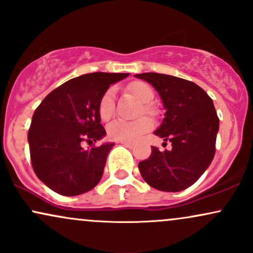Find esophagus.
Wrapping results in <instances>:
<instances>
[{
	"label": "esophagus",
	"mask_w": 253,
	"mask_h": 253,
	"mask_svg": "<svg viewBox=\"0 0 253 253\" xmlns=\"http://www.w3.org/2000/svg\"><path fill=\"white\" fill-rule=\"evenodd\" d=\"M120 144H123L124 146L128 147V149H133V146H134V145H133V144H129V143H123V141H120Z\"/></svg>",
	"instance_id": "34e87169"
}]
</instances>
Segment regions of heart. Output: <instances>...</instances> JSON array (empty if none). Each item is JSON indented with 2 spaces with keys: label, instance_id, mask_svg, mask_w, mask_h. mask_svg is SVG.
Listing matches in <instances>:
<instances>
[{
  "label": "heart",
  "instance_id": "heart-1",
  "mask_svg": "<svg viewBox=\"0 0 253 253\" xmlns=\"http://www.w3.org/2000/svg\"><path fill=\"white\" fill-rule=\"evenodd\" d=\"M127 91L138 98L141 103H145L144 110L146 114H155V110L150 104L155 97V91L149 84L136 81V82L128 84ZM98 113H100L101 119L104 121L109 120L113 117L114 114V92L113 90H108L101 98ZM151 127H152V123L150 119L141 118L135 121L115 120L109 124L107 130H108L109 138L113 140L134 144L145 133L149 132Z\"/></svg>",
  "mask_w": 253,
  "mask_h": 253
}]
</instances>
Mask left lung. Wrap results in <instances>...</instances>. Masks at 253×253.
Instances as JSON below:
<instances>
[{"mask_svg":"<svg viewBox=\"0 0 253 253\" xmlns=\"http://www.w3.org/2000/svg\"><path fill=\"white\" fill-rule=\"evenodd\" d=\"M135 77L150 83L161 96L165 114L155 134L172 146L163 152L152 146L151 156L139 163V171L157 190L187 189L208 169L215 153L219 118L213 100L183 78L156 72Z\"/></svg>","mask_w":253,"mask_h":253,"instance_id":"obj_1","label":"left lung"}]
</instances>
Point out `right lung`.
<instances>
[{"mask_svg":"<svg viewBox=\"0 0 253 253\" xmlns=\"http://www.w3.org/2000/svg\"><path fill=\"white\" fill-rule=\"evenodd\" d=\"M128 74L92 72L72 78L47 95L34 112L30 130L31 161L38 178L64 196H76L96 187L114 143L84 150L101 140L106 130L98 113L110 84Z\"/></svg>","mask_w":253,"mask_h":253,"instance_id":"obj_1","label":"right lung"}]
</instances>
